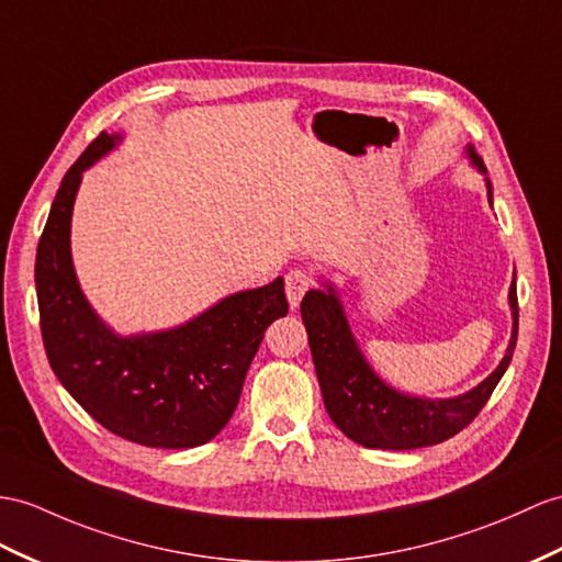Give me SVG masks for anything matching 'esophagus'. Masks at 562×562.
<instances>
[{
    "instance_id": "34e87169",
    "label": "esophagus",
    "mask_w": 562,
    "mask_h": 562,
    "mask_svg": "<svg viewBox=\"0 0 562 562\" xmlns=\"http://www.w3.org/2000/svg\"><path fill=\"white\" fill-rule=\"evenodd\" d=\"M310 289H314V277L307 269H291L285 273V295H289L293 310L300 305V300L305 297Z\"/></svg>"
}]
</instances>
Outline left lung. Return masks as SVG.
Segmentation results:
<instances>
[{
  "label": "left lung",
  "instance_id": "obj_1",
  "mask_svg": "<svg viewBox=\"0 0 562 562\" xmlns=\"http://www.w3.org/2000/svg\"><path fill=\"white\" fill-rule=\"evenodd\" d=\"M470 157L479 171L486 173L482 157H476L472 147ZM510 307L515 319L513 338L496 372L458 398L427 401L395 391L374 374V369L367 364L364 355L355 344L344 307H340L331 285L326 291H307L300 303V314H303L307 328L312 360L328 417L348 439L364 448L409 450L448 441L482 413L513 360L519 319L515 281L510 285Z\"/></svg>",
  "mask_w": 562,
  "mask_h": 562
}]
</instances>
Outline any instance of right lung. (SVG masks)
<instances>
[{
  "label": "right lung",
  "instance_id": "right-lung-1",
  "mask_svg": "<svg viewBox=\"0 0 562 562\" xmlns=\"http://www.w3.org/2000/svg\"><path fill=\"white\" fill-rule=\"evenodd\" d=\"M104 131L66 171L37 243L35 285L47 360L86 413L147 448H195L226 427L265 328L289 312L283 279L231 295L171 331L121 338L80 293L71 212L80 176L114 147Z\"/></svg>",
  "mask_w": 562,
  "mask_h": 562
}]
</instances>
